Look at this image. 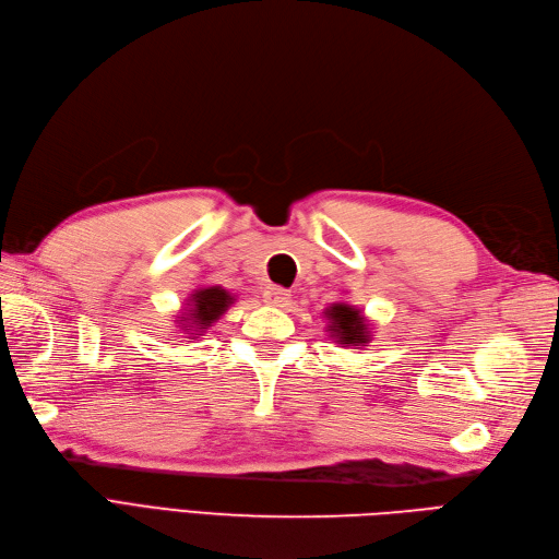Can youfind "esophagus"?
I'll return each mask as SVG.
<instances>
[{"label": "esophagus", "mask_w": 559, "mask_h": 559, "mask_svg": "<svg viewBox=\"0 0 559 559\" xmlns=\"http://www.w3.org/2000/svg\"><path fill=\"white\" fill-rule=\"evenodd\" d=\"M263 300L270 302V306H275V308H286V306H289V292H284L282 286H265Z\"/></svg>", "instance_id": "1"}]
</instances>
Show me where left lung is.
<instances>
[{"label":"left lung","mask_w":559,"mask_h":559,"mask_svg":"<svg viewBox=\"0 0 559 559\" xmlns=\"http://www.w3.org/2000/svg\"><path fill=\"white\" fill-rule=\"evenodd\" d=\"M324 314L329 317V331L337 345L357 347L370 341V331L361 310L347 306V302H333Z\"/></svg>","instance_id":"1"}]
</instances>
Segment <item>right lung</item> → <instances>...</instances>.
<instances>
[{
  "instance_id": "right-lung-1",
  "label": "right lung",
  "mask_w": 559,
  "mask_h": 559,
  "mask_svg": "<svg viewBox=\"0 0 559 559\" xmlns=\"http://www.w3.org/2000/svg\"><path fill=\"white\" fill-rule=\"evenodd\" d=\"M233 300L235 296H230L222 286H207V289L193 292L189 302H186L189 308L177 319L181 331L191 333V337L202 335L233 306Z\"/></svg>"
}]
</instances>
